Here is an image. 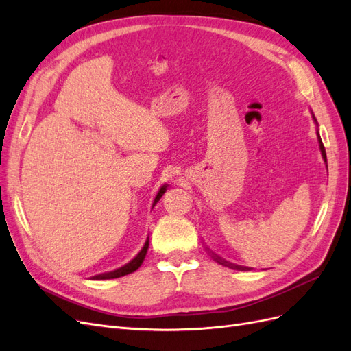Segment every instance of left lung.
<instances>
[{"label": "left lung", "mask_w": 351, "mask_h": 351, "mask_svg": "<svg viewBox=\"0 0 351 351\" xmlns=\"http://www.w3.org/2000/svg\"><path fill=\"white\" fill-rule=\"evenodd\" d=\"M316 121V120H315ZM319 143H321V152H322V158L325 159L326 161V154H325V147H324V145H322V142H321V139H319ZM215 258V261L217 262H219V263H222V265H227V267H231V268H237V269H247V268H243V267H236V265H231V263H228V262H226V261H222L221 258H218V256H214Z\"/></svg>", "instance_id": "obj_1"}]
</instances>
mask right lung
I'll use <instances>...</instances> for the list:
<instances>
[{
  "mask_svg": "<svg viewBox=\"0 0 351 351\" xmlns=\"http://www.w3.org/2000/svg\"><path fill=\"white\" fill-rule=\"evenodd\" d=\"M165 190H167V184H164L161 189H159V192H158V195L155 196V200H154V205H152V206H155L156 202L162 197V195L165 193ZM147 247H149V237L146 239V241H145V244H143V247H142V250H141L139 253H137V256H136L134 259H132L129 263H125L124 267H121V268H119V269H115V271H112V272L101 274V275H95L93 278H95V280H111V278L124 277V275H127V274H132V272H134L137 268L141 267L142 262L145 261Z\"/></svg>",
  "mask_w": 351,
  "mask_h": 351,
  "instance_id": "obj_1",
  "label": "right lung"
}]
</instances>
